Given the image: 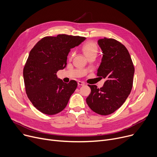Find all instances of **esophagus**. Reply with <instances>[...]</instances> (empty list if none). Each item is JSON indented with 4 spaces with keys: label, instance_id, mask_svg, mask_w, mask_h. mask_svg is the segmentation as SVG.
I'll return each mask as SVG.
<instances>
[{
    "label": "esophagus",
    "instance_id": "esophagus-1",
    "mask_svg": "<svg viewBox=\"0 0 157 157\" xmlns=\"http://www.w3.org/2000/svg\"><path fill=\"white\" fill-rule=\"evenodd\" d=\"M78 85H79V86H83V85H85V83H84V82H83V81H78Z\"/></svg>",
    "mask_w": 157,
    "mask_h": 157
}]
</instances>
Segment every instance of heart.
<instances>
[{
	"mask_svg": "<svg viewBox=\"0 0 157 157\" xmlns=\"http://www.w3.org/2000/svg\"><path fill=\"white\" fill-rule=\"evenodd\" d=\"M82 50L88 58L91 55H96L98 52L97 44L93 42H86L82 47Z\"/></svg>",
	"mask_w": 157,
	"mask_h": 157,
	"instance_id": "b5f03b06",
	"label": "heart"
}]
</instances>
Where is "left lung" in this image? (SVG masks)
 Wrapping results in <instances>:
<instances>
[{
    "mask_svg": "<svg viewBox=\"0 0 157 157\" xmlns=\"http://www.w3.org/2000/svg\"><path fill=\"white\" fill-rule=\"evenodd\" d=\"M98 44L102 57L97 75L105 81L100 89L88 85L91 93L86 101L95 113L108 115L120 108L130 94L134 67L127 49L118 40L104 37L98 40Z\"/></svg>",
    "mask_w": 157,
    "mask_h": 157,
    "instance_id": "1",
    "label": "left lung"
}]
</instances>
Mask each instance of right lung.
Returning <instances> with one entry per match:
<instances>
[{
    "label": "right lung",
    "instance_id": "1",
    "mask_svg": "<svg viewBox=\"0 0 157 157\" xmlns=\"http://www.w3.org/2000/svg\"><path fill=\"white\" fill-rule=\"evenodd\" d=\"M85 39L65 34L45 37L31 49L23 69L24 83L29 100L41 113L55 114L67 105L78 83H64L56 72L66 67L71 49Z\"/></svg>",
    "mask_w": 157,
    "mask_h": 157
}]
</instances>
